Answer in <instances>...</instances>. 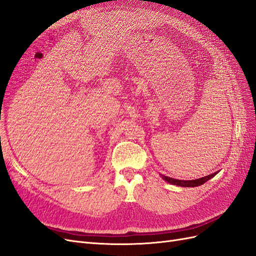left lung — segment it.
I'll return each instance as SVG.
<instances>
[{
    "instance_id": "8db88e82",
    "label": "left lung",
    "mask_w": 256,
    "mask_h": 256,
    "mask_svg": "<svg viewBox=\"0 0 256 256\" xmlns=\"http://www.w3.org/2000/svg\"><path fill=\"white\" fill-rule=\"evenodd\" d=\"M216 174V173L207 175L205 177L198 178V180H174V178L166 177V176H162V177H164V180H166L168 182L172 184L180 186V187H198V186H200V184H205L207 180H210V178H212Z\"/></svg>"
}]
</instances>
